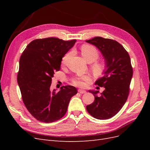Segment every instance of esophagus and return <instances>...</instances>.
<instances>
[{
  "label": "esophagus",
  "mask_w": 150,
  "mask_h": 150,
  "mask_svg": "<svg viewBox=\"0 0 150 150\" xmlns=\"http://www.w3.org/2000/svg\"><path fill=\"white\" fill-rule=\"evenodd\" d=\"M78 92L81 94H84V93H86V91L85 90H83V89H78Z\"/></svg>",
  "instance_id": "esophagus-1"
}]
</instances>
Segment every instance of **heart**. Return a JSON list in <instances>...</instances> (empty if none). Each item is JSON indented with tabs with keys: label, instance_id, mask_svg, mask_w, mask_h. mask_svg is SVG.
<instances>
[{
	"label": "heart",
	"instance_id": "heart-1",
	"mask_svg": "<svg viewBox=\"0 0 150 150\" xmlns=\"http://www.w3.org/2000/svg\"><path fill=\"white\" fill-rule=\"evenodd\" d=\"M81 54L86 61L89 63L93 62L92 69L95 73L101 74L105 69L106 64L103 61H96L99 56L98 50L92 45L84 44L81 46ZM71 54V52H68L63 56L62 59V64H66ZM90 79L91 77L89 74L76 76L72 79V83L75 86L84 87L86 85V83L88 82Z\"/></svg>",
	"mask_w": 150,
	"mask_h": 150
}]
</instances>
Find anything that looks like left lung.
I'll return each mask as SVG.
<instances>
[{
  "instance_id": "1",
  "label": "left lung",
  "mask_w": 150,
  "mask_h": 150,
  "mask_svg": "<svg viewBox=\"0 0 150 150\" xmlns=\"http://www.w3.org/2000/svg\"><path fill=\"white\" fill-rule=\"evenodd\" d=\"M86 42L101 51L106 64L103 77L95 83L105 90L100 96L97 95L99 91H89L95 99L86 110L95 118L107 120L116 115L128 99L133 76L130 57L123 46L115 40L96 37Z\"/></svg>"
}]
</instances>
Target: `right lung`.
<instances>
[{
    "label": "right lung",
    "instance_id": "right-lung-1",
    "mask_svg": "<svg viewBox=\"0 0 150 150\" xmlns=\"http://www.w3.org/2000/svg\"><path fill=\"white\" fill-rule=\"evenodd\" d=\"M76 40L65 41L56 38L35 39L22 52L17 83L22 101L36 120L52 122L64 116L71 98L77 94L72 86H64L59 91H51L52 78L61 68L62 58Z\"/></svg>",
    "mask_w": 150,
    "mask_h": 150
}]
</instances>
